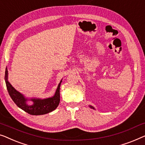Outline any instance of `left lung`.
Segmentation results:
<instances>
[{"instance_id":"left-lung-1","label":"left lung","mask_w":145,"mask_h":145,"mask_svg":"<svg viewBox=\"0 0 145 145\" xmlns=\"http://www.w3.org/2000/svg\"><path fill=\"white\" fill-rule=\"evenodd\" d=\"M89 107H90V108H93V109H94V110H95V108H94L93 106H91V105H89Z\"/></svg>"}]
</instances>
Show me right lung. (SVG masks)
Returning a JSON list of instances; mask_svg holds the SVG:
<instances>
[{"label":"right lung","mask_w":145,"mask_h":145,"mask_svg":"<svg viewBox=\"0 0 145 145\" xmlns=\"http://www.w3.org/2000/svg\"><path fill=\"white\" fill-rule=\"evenodd\" d=\"M8 71L7 67L5 71V82L8 93L19 108L31 115H42L51 112L57 107L60 101V86L62 80L60 81L53 97L46 99L40 98H26L25 96L14 88L8 80ZM31 100L33 105H28L26 102Z\"/></svg>","instance_id":"1"}]
</instances>
